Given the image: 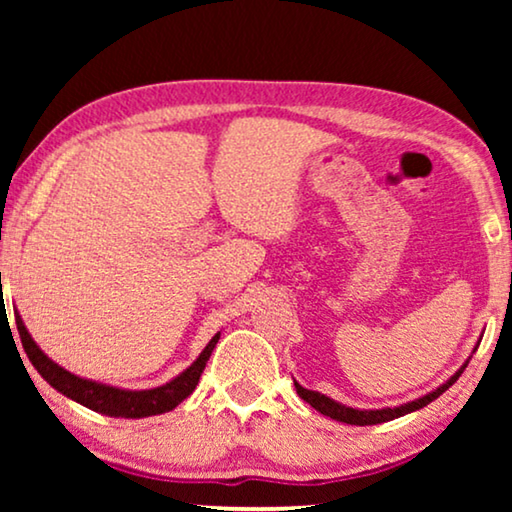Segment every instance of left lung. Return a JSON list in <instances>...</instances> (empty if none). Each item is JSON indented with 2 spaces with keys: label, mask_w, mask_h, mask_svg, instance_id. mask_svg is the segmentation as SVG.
<instances>
[{
  "label": "left lung",
  "mask_w": 512,
  "mask_h": 512,
  "mask_svg": "<svg viewBox=\"0 0 512 512\" xmlns=\"http://www.w3.org/2000/svg\"><path fill=\"white\" fill-rule=\"evenodd\" d=\"M468 366V361L461 366L457 373H454L450 380H447L443 387L433 389L431 394H426L422 398H417V401H410L405 405H398V408H382V410H356V408H347V405H342L338 401H333V398H328L324 394H319V391H310L305 387H300V384L293 380L296 384V391L298 396L303 398L305 403H310L314 410L321 412V415L335 419V422H345V424H356V426H368V424H382V422H389V419H396V417H403L408 415V412H415L419 408H424V405H429L431 401H436V398L443 394L452 387L454 382L459 380V375L464 373V368Z\"/></svg>",
  "instance_id": "obj_1"
}]
</instances>
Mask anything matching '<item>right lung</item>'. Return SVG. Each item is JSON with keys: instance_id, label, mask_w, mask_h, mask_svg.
Instances as JSON below:
<instances>
[{"instance_id": "1", "label": "right lung", "mask_w": 512, "mask_h": 512, "mask_svg": "<svg viewBox=\"0 0 512 512\" xmlns=\"http://www.w3.org/2000/svg\"><path fill=\"white\" fill-rule=\"evenodd\" d=\"M16 326L20 333V342L27 359L32 361V366L37 368V373L51 384L53 389H58L62 396L72 398V401L86 405V408L102 412L109 417H125V419H139V417H151V415H163L177 408L186 396L193 394V389L198 387L202 370H205L209 356H212L216 342H219L221 333H216L209 345L202 349V354L188 366L179 377H174L172 382L163 384V387L146 389V391H128V389H116L107 387V384L83 380L69 373V370L60 368L58 363L48 359V356L37 347V342L32 340V335L27 333L23 319L16 312Z\"/></svg>"}]
</instances>
